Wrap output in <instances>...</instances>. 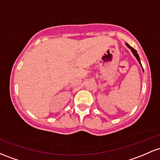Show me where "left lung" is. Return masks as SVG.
<instances>
[{
	"instance_id": "1",
	"label": "left lung",
	"mask_w": 160,
	"mask_h": 160,
	"mask_svg": "<svg viewBox=\"0 0 160 160\" xmlns=\"http://www.w3.org/2000/svg\"><path fill=\"white\" fill-rule=\"evenodd\" d=\"M126 46H127V47H128V48H129L130 49H131L132 50V53L134 54V56H135V57H136V58H137V60H138V62H139V63H140V65H141V62H140V58H139V56H138V53H137V51L135 50V49L133 48V47H132L131 46H129L128 44V43H126ZM143 69V68H142ZM143 71H144V70H143Z\"/></svg>"
}]
</instances>
